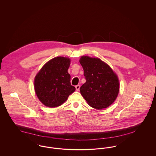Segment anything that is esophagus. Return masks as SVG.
Segmentation results:
<instances>
[{
	"instance_id": "esophagus-1",
	"label": "esophagus",
	"mask_w": 156,
	"mask_h": 156,
	"mask_svg": "<svg viewBox=\"0 0 156 156\" xmlns=\"http://www.w3.org/2000/svg\"><path fill=\"white\" fill-rule=\"evenodd\" d=\"M75 88H76V90L77 91H78V90H80V85H76V86H75Z\"/></svg>"
}]
</instances>
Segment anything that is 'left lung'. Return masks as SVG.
I'll use <instances>...</instances> for the list:
<instances>
[{
  "instance_id": "1",
  "label": "left lung",
  "mask_w": 156,
  "mask_h": 156,
  "mask_svg": "<svg viewBox=\"0 0 156 156\" xmlns=\"http://www.w3.org/2000/svg\"><path fill=\"white\" fill-rule=\"evenodd\" d=\"M80 62L86 80V82L80 88L82 96L95 109L108 108L119 94L117 75L111 67L99 58L82 56Z\"/></svg>"
}]
</instances>
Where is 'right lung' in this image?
I'll use <instances>...</instances> for the list:
<instances>
[{
  "label": "right lung",
  "mask_w": 156,
  "mask_h": 156,
  "mask_svg": "<svg viewBox=\"0 0 156 156\" xmlns=\"http://www.w3.org/2000/svg\"><path fill=\"white\" fill-rule=\"evenodd\" d=\"M70 59L57 57L48 61L36 75L34 90L38 98L45 106H59L75 90L71 85L68 73Z\"/></svg>",
  "instance_id": "obj_1"
}]
</instances>
